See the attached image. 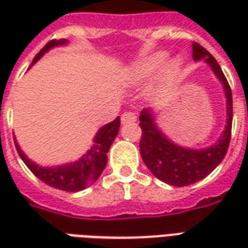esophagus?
<instances>
[{
  "label": "esophagus",
  "mask_w": 248,
  "mask_h": 248,
  "mask_svg": "<svg viewBox=\"0 0 248 248\" xmlns=\"http://www.w3.org/2000/svg\"><path fill=\"white\" fill-rule=\"evenodd\" d=\"M137 121V115L131 111H124L122 115H121V122L124 124H131V122H135Z\"/></svg>",
  "instance_id": "1"
}]
</instances>
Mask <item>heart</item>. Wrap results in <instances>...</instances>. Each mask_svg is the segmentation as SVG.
Instances as JSON below:
<instances>
[{
	"mask_svg": "<svg viewBox=\"0 0 248 248\" xmlns=\"http://www.w3.org/2000/svg\"><path fill=\"white\" fill-rule=\"evenodd\" d=\"M166 58L167 53L165 51H156L150 56L140 58V61L134 62L127 70L124 71L122 81L129 86H137V85L149 81L159 70L154 81L151 82L150 90L153 93L166 90L167 87H170L175 82L179 76L181 67H182V60H179V58H174L163 65Z\"/></svg>",
	"mask_w": 248,
	"mask_h": 248,
	"instance_id": "heart-1",
	"label": "heart"
}]
</instances>
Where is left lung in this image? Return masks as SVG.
<instances>
[{
  "label": "left lung",
  "instance_id": "obj_1",
  "mask_svg": "<svg viewBox=\"0 0 248 248\" xmlns=\"http://www.w3.org/2000/svg\"><path fill=\"white\" fill-rule=\"evenodd\" d=\"M192 58L195 61L203 60L211 66L215 76L223 85L227 99V124L218 142L202 150L181 147L167 140L166 135L156 127L151 110L145 108L140 115L142 129L140 150L142 159L158 179L177 187L188 186L207 177L223 161L231 140L232 93L229 82L217 60L198 42H192Z\"/></svg>",
  "mask_w": 248,
  "mask_h": 248
}]
</instances>
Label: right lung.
Listing matches in <instances>:
<instances>
[{"mask_svg":"<svg viewBox=\"0 0 248 248\" xmlns=\"http://www.w3.org/2000/svg\"><path fill=\"white\" fill-rule=\"evenodd\" d=\"M65 44H67L66 40L49 41L44 46V49L34 57L30 66L34 65L35 62L44 56V53H46L49 49L54 47V46L65 45ZM119 124H121V119L119 117H117L113 122L105 124L103 127L98 130L92 149L87 151L85 155H82L77 162L56 167H41L35 165L34 162L30 161L29 158L22 153V150L18 147V143L17 142H14V143H16L21 159L25 162V165L29 167L30 171L33 172L38 179L54 188L62 190V191L76 192L90 186L102 174L103 169L106 166V162H108V153L110 150V146L115 140V137L118 135Z\"/></svg>","mask_w":248,"mask_h":248,"instance_id":"add662e5","label":"right lung"}]
</instances>
